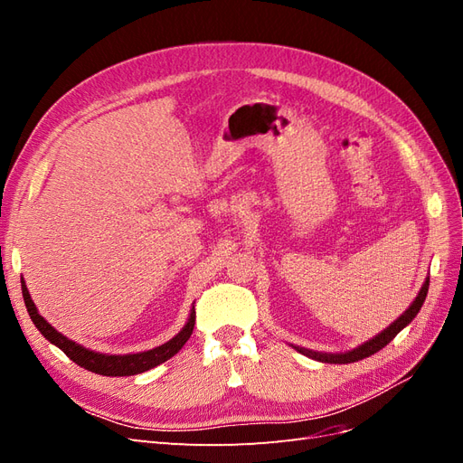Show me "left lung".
Listing matches in <instances>:
<instances>
[{
    "label": "left lung",
    "instance_id": "1",
    "mask_svg": "<svg viewBox=\"0 0 463 463\" xmlns=\"http://www.w3.org/2000/svg\"><path fill=\"white\" fill-rule=\"evenodd\" d=\"M427 291H429V278L425 279V284L421 286V289H419L415 301L408 307V309H405V313L400 318H396L388 328H384L381 334H376L374 338H371L369 342L361 344L355 349H352V352H345V354H322V352H313V349H305V347H298V345H293V347H296L299 354L311 357V359H317V361H322V363H340V365H342V363H355V361H361V359H365V357H371L376 352H381V349L384 345H388L392 340H394L396 335L417 317V313L421 311V307L425 303Z\"/></svg>",
    "mask_w": 463,
    "mask_h": 463
}]
</instances>
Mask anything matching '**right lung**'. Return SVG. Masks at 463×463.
I'll return each instance as SVG.
<instances>
[{
  "label": "right lung",
  "instance_id": "1",
  "mask_svg": "<svg viewBox=\"0 0 463 463\" xmlns=\"http://www.w3.org/2000/svg\"><path fill=\"white\" fill-rule=\"evenodd\" d=\"M21 288H23L26 311H29L34 326L40 330V334L44 335L50 344L58 345L69 359L77 363L79 367H85L87 371H92L96 374L131 376V374H141L148 369H154L156 365H160V363L174 357L179 349L185 345V342L191 338L193 328H194V307H193L191 315L187 318V325L181 328V332L177 335H174L170 342H165L158 347L148 349V352H141V354H128V355L98 354V352H92V349L82 347L80 344H77L73 340L65 338L63 334L55 330L44 317L38 315V309H36L34 301L31 299V293H29V289H26L24 279L21 282Z\"/></svg>",
  "mask_w": 463,
  "mask_h": 463
}]
</instances>
